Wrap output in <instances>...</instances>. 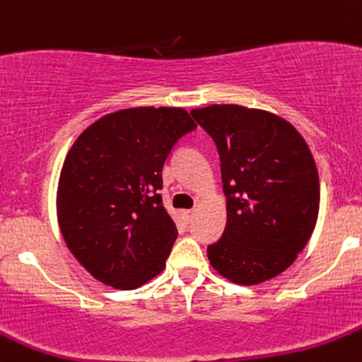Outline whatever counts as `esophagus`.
I'll list each match as a JSON object with an SVG mask.
<instances>
[{
    "label": "esophagus",
    "mask_w": 362,
    "mask_h": 362,
    "mask_svg": "<svg viewBox=\"0 0 362 362\" xmlns=\"http://www.w3.org/2000/svg\"><path fill=\"white\" fill-rule=\"evenodd\" d=\"M180 216H182V219L185 221V223H191L192 216H194V210H182Z\"/></svg>",
    "instance_id": "obj_1"
}]
</instances>
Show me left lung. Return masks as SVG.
<instances>
[{
  "label": "left lung",
  "mask_w": 362,
  "mask_h": 362,
  "mask_svg": "<svg viewBox=\"0 0 362 362\" xmlns=\"http://www.w3.org/2000/svg\"><path fill=\"white\" fill-rule=\"evenodd\" d=\"M221 159L228 221L206 247L214 269L258 285L288 269L315 230L320 182L303 136L272 113L235 104L192 110Z\"/></svg>",
  "instance_id": "8db88e82"
}]
</instances>
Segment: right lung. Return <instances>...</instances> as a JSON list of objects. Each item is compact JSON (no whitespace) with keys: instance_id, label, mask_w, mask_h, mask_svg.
<instances>
[{"instance_id":"obj_1","label":"right lung","mask_w":362,"mask_h":362,"mask_svg":"<svg viewBox=\"0 0 362 362\" xmlns=\"http://www.w3.org/2000/svg\"><path fill=\"white\" fill-rule=\"evenodd\" d=\"M194 129L182 107H136L100 118L76 139L59 175L58 219L93 278L132 290L164 269L178 231L163 205V168Z\"/></svg>"}]
</instances>
